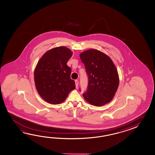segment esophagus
<instances>
[{
    "mask_svg": "<svg viewBox=\"0 0 155 155\" xmlns=\"http://www.w3.org/2000/svg\"><path fill=\"white\" fill-rule=\"evenodd\" d=\"M75 82V85H76V87L77 88L78 87V85H79V81L77 80H76Z\"/></svg>",
    "mask_w": 155,
    "mask_h": 155,
    "instance_id": "esophagus-1",
    "label": "esophagus"
}]
</instances>
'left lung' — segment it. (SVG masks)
I'll return each mask as SVG.
<instances>
[{"instance_id":"obj_1","label":"left lung","mask_w":155,"mask_h":155,"mask_svg":"<svg viewBox=\"0 0 155 155\" xmlns=\"http://www.w3.org/2000/svg\"><path fill=\"white\" fill-rule=\"evenodd\" d=\"M80 58L88 75V86L83 94L91 105L101 106L110 102L119 85V74L111 58L97 50H87Z\"/></svg>"}]
</instances>
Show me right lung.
<instances>
[{"instance_id":"obj_1","label":"right lung","mask_w":155,"mask_h":155,"mask_svg":"<svg viewBox=\"0 0 155 155\" xmlns=\"http://www.w3.org/2000/svg\"><path fill=\"white\" fill-rule=\"evenodd\" d=\"M73 52L65 46L48 50L40 59L34 70V81L40 96L46 102L56 105L64 102L75 89L70 78L71 69L67 62Z\"/></svg>"}]
</instances>
